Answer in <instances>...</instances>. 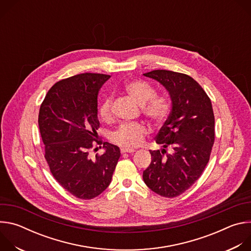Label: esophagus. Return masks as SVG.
I'll list each match as a JSON object with an SVG mask.
<instances>
[{
	"instance_id": "esophagus-1",
	"label": "esophagus",
	"mask_w": 251,
	"mask_h": 251,
	"mask_svg": "<svg viewBox=\"0 0 251 251\" xmlns=\"http://www.w3.org/2000/svg\"><path fill=\"white\" fill-rule=\"evenodd\" d=\"M135 150L134 149H128V148H122L121 149V153L124 154V153H134Z\"/></svg>"
}]
</instances>
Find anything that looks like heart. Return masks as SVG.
<instances>
[{
    "label": "heart",
    "instance_id": "obj_1",
    "mask_svg": "<svg viewBox=\"0 0 251 251\" xmlns=\"http://www.w3.org/2000/svg\"><path fill=\"white\" fill-rule=\"evenodd\" d=\"M124 90L141 105L142 112L155 125L160 126L166 122L171 112L170 102L164 96L155 95V90L149 83L139 79L129 80L124 84ZM111 104V97H106L99 106L98 115L104 122H108L112 118ZM147 132L145 124L125 123L112 134V140L120 146L135 148L142 144Z\"/></svg>",
    "mask_w": 251,
    "mask_h": 251
}]
</instances>
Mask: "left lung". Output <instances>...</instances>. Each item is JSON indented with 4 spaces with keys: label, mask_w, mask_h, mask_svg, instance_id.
<instances>
[{
    "label": "left lung",
    "mask_w": 251,
    "mask_h": 251,
    "mask_svg": "<svg viewBox=\"0 0 251 251\" xmlns=\"http://www.w3.org/2000/svg\"><path fill=\"white\" fill-rule=\"evenodd\" d=\"M144 75L166 88L172 110L156 137L162 149L150 150L152 161L143 180L154 193L175 198L195 184L208 163L214 142L212 106L202 87L187 75L158 69Z\"/></svg>",
    "instance_id": "obj_1"
}]
</instances>
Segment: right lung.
I'll list each match as a JSON object with an SVG mask.
<instances>
[{
    "instance_id": "1",
    "label": "right lung",
    "mask_w": 251,
    "mask_h": 251,
    "mask_svg": "<svg viewBox=\"0 0 251 251\" xmlns=\"http://www.w3.org/2000/svg\"><path fill=\"white\" fill-rule=\"evenodd\" d=\"M110 75L81 74L56 82L40 108L39 126L45 158L58 184L75 197L91 200L111 183L119 147L103 143L105 152L89 156L99 128L97 96Z\"/></svg>"
}]
</instances>
